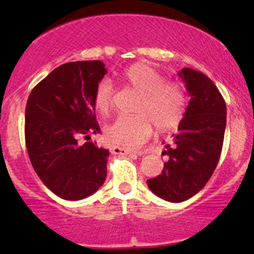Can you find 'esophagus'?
Segmentation results:
<instances>
[{
    "label": "esophagus",
    "mask_w": 254,
    "mask_h": 254,
    "mask_svg": "<svg viewBox=\"0 0 254 254\" xmlns=\"http://www.w3.org/2000/svg\"><path fill=\"white\" fill-rule=\"evenodd\" d=\"M113 154H116V155H129V154L141 155V154H143V152L142 151H134V150H131V149H126V147L116 146V147H113Z\"/></svg>",
    "instance_id": "obj_1"
}]
</instances>
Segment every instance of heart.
<instances>
[{
    "label": "heart",
    "instance_id": "obj_1",
    "mask_svg": "<svg viewBox=\"0 0 254 254\" xmlns=\"http://www.w3.org/2000/svg\"><path fill=\"white\" fill-rule=\"evenodd\" d=\"M123 78L140 93L133 116H121L105 128V137L113 145L137 147L146 142L152 126L160 132L179 125L185 116L186 93L174 82H162L163 76L146 64H134L123 72ZM93 104L96 111L107 116L113 107V86L102 80L95 86Z\"/></svg>",
    "mask_w": 254,
    "mask_h": 254
}]
</instances>
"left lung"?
Wrapping results in <instances>:
<instances>
[{
  "mask_svg": "<svg viewBox=\"0 0 254 254\" xmlns=\"http://www.w3.org/2000/svg\"><path fill=\"white\" fill-rule=\"evenodd\" d=\"M190 96L172 145H165L161 174L147 179L152 193L169 202H182L205 187L223 149L226 104L216 85L193 68L178 72Z\"/></svg>",
  "mask_w": 254,
  "mask_h": 254,
  "instance_id": "1",
  "label": "left lung"
}]
</instances>
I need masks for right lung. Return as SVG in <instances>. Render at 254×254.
<instances>
[{
    "label": "right lung",
    "mask_w": 254,
    "mask_h": 254,
    "mask_svg": "<svg viewBox=\"0 0 254 254\" xmlns=\"http://www.w3.org/2000/svg\"><path fill=\"white\" fill-rule=\"evenodd\" d=\"M107 73L102 61L68 62L31 90L25 109V143L35 173L68 201L95 193L107 178L109 150L90 141L99 133L93 95ZM87 142L79 143V138Z\"/></svg>",
    "instance_id": "right-lung-1"
}]
</instances>
